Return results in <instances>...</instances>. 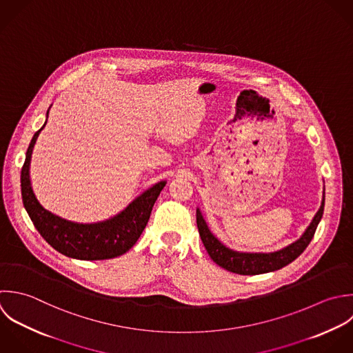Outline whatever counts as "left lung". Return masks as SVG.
Segmentation results:
<instances>
[{"label":"left lung","instance_id":"left-lung-1","mask_svg":"<svg viewBox=\"0 0 353 353\" xmlns=\"http://www.w3.org/2000/svg\"><path fill=\"white\" fill-rule=\"evenodd\" d=\"M323 210H325V192H323L321 209L318 210V213L315 214L314 220L311 221L305 232L301 235V238L294 243L286 246L285 249L272 252V253H243V252H236L227 248L212 234L199 209H196V224H198L199 235L205 245V249L208 250L210 259L217 265H220L221 268L230 272L239 274V275H260V274L272 272L286 267L307 249V246L310 245V242L315 235L319 221L322 220Z\"/></svg>","mask_w":353,"mask_h":353}]
</instances>
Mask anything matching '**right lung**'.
<instances>
[{
  "mask_svg": "<svg viewBox=\"0 0 353 353\" xmlns=\"http://www.w3.org/2000/svg\"><path fill=\"white\" fill-rule=\"evenodd\" d=\"M48 114L49 110L46 111V118ZM43 126L34 133L30 141L20 174L23 205L34 227L54 250L71 259L93 261L108 260L125 254L144 231L152 206L166 185V181L157 183L130 202L125 210L105 221L79 224L61 219L46 210L38 202L30 181L31 154Z\"/></svg>",
  "mask_w": 353,
  "mask_h": 353,
  "instance_id": "right-lung-1",
  "label": "right lung"
}]
</instances>
